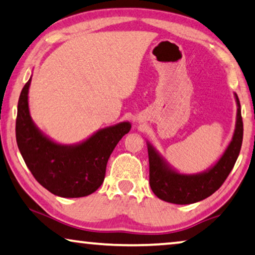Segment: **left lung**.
Listing matches in <instances>:
<instances>
[{"instance_id": "obj_1", "label": "left lung", "mask_w": 255, "mask_h": 255, "mask_svg": "<svg viewBox=\"0 0 255 255\" xmlns=\"http://www.w3.org/2000/svg\"><path fill=\"white\" fill-rule=\"evenodd\" d=\"M236 125L230 143L218 161L204 172L196 174L180 173L169 164L150 142H146L150 164V187L159 199L177 205L200 201L213 195L234 168L243 142V120L237 94Z\"/></svg>"}]
</instances>
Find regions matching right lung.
<instances>
[{
    "label": "right lung",
    "instance_id": "obj_1",
    "mask_svg": "<svg viewBox=\"0 0 255 255\" xmlns=\"http://www.w3.org/2000/svg\"><path fill=\"white\" fill-rule=\"evenodd\" d=\"M29 78L18 101L16 139L26 166L48 191L63 198L91 195L103 183L106 164L119 140L129 132L124 121L95 131L75 144H60L34 124L29 113Z\"/></svg>",
    "mask_w": 255,
    "mask_h": 255
}]
</instances>
